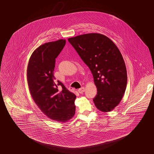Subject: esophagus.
<instances>
[{"label":"esophagus","instance_id":"1","mask_svg":"<svg viewBox=\"0 0 154 154\" xmlns=\"http://www.w3.org/2000/svg\"><path fill=\"white\" fill-rule=\"evenodd\" d=\"M78 91H79V93H83L84 91H85V88H84V87H82V88H80V89H79Z\"/></svg>","mask_w":154,"mask_h":154}]
</instances>
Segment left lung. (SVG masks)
<instances>
[{
    "label": "left lung",
    "mask_w": 154,
    "mask_h": 154,
    "mask_svg": "<svg viewBox=\"0 0 154 154\" xmlns=\"http://www.w3.org/2000/svg\"><path fill=\"white\" fill-rule=\"evenodd\" d=\"M89 66L97 86L93 101L103 112H110L121 102L126 90V66L121 52L109 38L88 33L68 39Z\"/></svg>",
    "instance_id": "obj_1"
}]
</instances>
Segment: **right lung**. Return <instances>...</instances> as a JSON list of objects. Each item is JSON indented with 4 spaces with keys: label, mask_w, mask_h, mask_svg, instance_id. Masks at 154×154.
I'll return each instance as SVG.
<instances>
[{
    "label": "right lung",
    "mask_w": 154,
    "mask_h": 154,
    "mask_svg": "<svg viewBox=\"0 0 154 154\" xmlns=\"http://www.w3.org/2000/svg\"><path fill=\"white\" fill-rule=\"evenodd\" d=\"M65 43V39H59L38 47L30 56L27 68L28 86L34 102L46 116L58 122L71 119L75 110V95L59 81L55 84L54 75L55 59ZM59 85L62 87L60 92Z\"/></svg>",
    "instance_id": "obj_1"
}]
</instances>
